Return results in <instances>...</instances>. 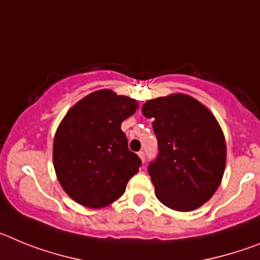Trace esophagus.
Instances as JSON below:
<instances>
[{
  "label": "esophagus",
  "mask_w": 260,
  "mask_h": 260,
  "mask_svg": "<svg viewBox=\"0 0 260 260\" xmlns=\"http://www.w3.org/2000/svg\"><path fill=\"white\" fill-rule=\"evenodd\" d=\"M138 155H139V157L142 158V161H146V155H144V152L143 151H139V152H138Z\"/></svg>",
  "instance_id": "1"
}]
</instances>
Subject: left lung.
Wrapping results in <instances>:
<instances>
[{"instance_id":"1","label":"left lung","mask_w":260,"mask_h":260,"mask_svg":"<svg viewBox=\"0 0 260 260\" xmlns=\"http://www.w3.org/2000/svg\"><path fill=\"white\" fill-rule=\"evenodd\" d=\"M142 112L153 119L157 139V156L148 164L156 197L176 211L201 207L224 174L226 147L216 118L187 95L150 100Z\"/></svg>"}]
</instances>
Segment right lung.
<instances>
[{
  "instance_id": "right-lung-1",
  "label": "right lung",
  "mask_w": 260,
  "mask_h": 260,
  "mask_svg": "<svg viewBox=\"0 0 260 260\" xmlns=\"http://www.w3.org/2000/svg\"><path fill=\"white\" fill-rule=\"evenodd\" d=\"M138 104L109 89L82 99L68 112L53 144L57 177L66 192L82 206L102 208L125 192L142 160L127 147L121 123Z\"/></svg>"
}]
</instances>
